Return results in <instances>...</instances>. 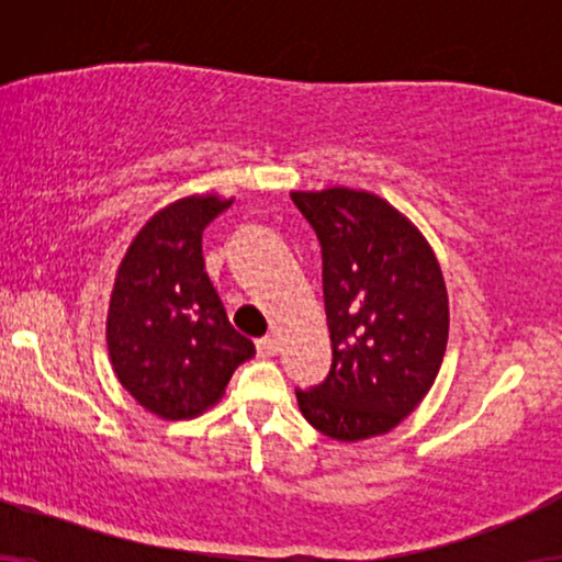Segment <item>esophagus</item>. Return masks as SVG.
<instances>
[{
  "label": "esophagus",
  "instance_id": "esophagus-1",
  "mask_svg": "<svg viewBox=\"0 0 562 562\" xmlns=\"http://www.w3.org/2000/svg\"><path fill=\"white\" fill-rule=\"evenodd\" d=\"M256 348L260 358H273L276 352H279V340H276V337H260Z\"/></svg>",
  "mask_w": 562,
  "mask_h": 562
}]
</instances>
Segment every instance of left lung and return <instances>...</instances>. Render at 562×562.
<instances>
[{"mask_svg": "<svg viewBox=\"0 0 562 562\" xmlns=\"http://www.w3.org/2000/svg\"><path fill=\"white\" fill-rule=\"evenodd\" d=\"M322 245L333 368L296 391L322 435L358 442L386 435L432 389L448 348V289L427 237L371 191H291Z\"/></svg>", "mask_w": 562, "mask_h": 562, "instance_id": "8db88e82", "label": "left lung"}]
</instances>
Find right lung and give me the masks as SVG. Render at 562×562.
Segmentation results:
<instances>
[{
  "label": "right lung",
  "mask_w": 562,
  "mask_h": 562,
  "mask_svg": "<svg viewBox=\"0 0 562 562\" xmlns=\"http://www.w3.org/2000/svg\"><path fill=\"white\" fill-rule=\"evenodd\" d=\"M233 199L191 194L158 210L133 237L106 312L112 371L160 419H191L225 396L256 345L229 325L204 271L202 233Z\"/></svg>",
  "instance_id": "1"
}]
</instances>
